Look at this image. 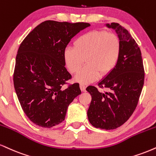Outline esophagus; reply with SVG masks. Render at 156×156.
Listing matches in <instances>:
<instances>
[{
    "mask_svg": "<svg viewBox=\"0 0 156 156\" xmlns=\"http://www.w3.org/2000/svg\"><path fill=\"white\" fill-rule=\"evenodd\" d=\"M80 89H81L82 91H86V86L83 85V84H80Z\"/></svg>",
    "mask_w": 156,
    "mask_h": 156,
    "instance_id": "obj_1",
    "label": "esophagus"
}]
</instances>
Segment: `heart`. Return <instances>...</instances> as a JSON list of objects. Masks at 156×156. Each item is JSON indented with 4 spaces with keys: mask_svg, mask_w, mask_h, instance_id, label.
Instances as JSON below:
<instances>
[{
    "mask_svg": "<svg viewBox=\"0 0 156 156\" xmlns=\"http://www.w3.org/2000/svg\"><path fill=\"white\" fill-rule=\"evenodd\" d=\"M120 39L113 33L93 30L83 33L74 41V47L65 48L63 58L69 71L76 74L83 67L85 59L87 65L76 76L80 84H87L110 73L115 68L121 55Z\"/></svg>",
    "mask_w": 156,
    "mask_h": 156,
    "instance_id": "1",
    "label": "heart"
}]
</instances>
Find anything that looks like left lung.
I'll return each mask as SVG.
<instances>
[{
    "label": "left lung",
    "mask_w": 156,
    "mask_h": 156,
    "mask_svg": "<svg viewBox=\"0 0 156 156\" xmlns=\"http://www.w3.org/2000/svg\"><path fill=\"white\" fill-rule=\"evenodd\" d=\"M105 26L117 33L121 55L115 68L98 83L109 91L100 92L92 86L86 88L91 96L87 115L94 127L110 130L123 125L134 112L143 87L144 72L141 51L128 30L115 22Z\"/></svg>",
    "instance_id": "8db88e82"
}]
</instances>
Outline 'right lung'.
Instances as JSON below:
<instances>
[{
  "instance_id": "right-lung-1",
  "label": "right lung",
  "mask_w": 156,
  "mask_h": 156,
  "mask_svg": "<svg viewBox=\"0 0 156 156\" xmlns=\"http://www.w3.org/2000/svg\"><path fill=\"white\" fill-rule=\"evenodd\" d=\"M85 22L48 20L24 39L16 57L14 85L25 115L39 126L51 128L65 120L67 108L80 94L79 84L65 88L71 78L63 52L71 39L89 27Z\"/></svg>"
}]
</instances>
